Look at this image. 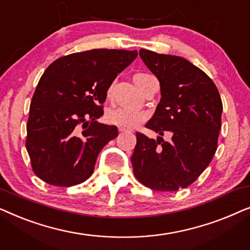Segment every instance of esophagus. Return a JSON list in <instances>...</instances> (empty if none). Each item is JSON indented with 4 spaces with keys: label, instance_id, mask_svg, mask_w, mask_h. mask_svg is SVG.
Segmentation results:
<instances>
[{
    "label": "esophagus",
    "instance_id": "esophagus-1",
    "mask_svg": "<svg viewBox=\"0 0 250 250\" xmlns=\"http://www.w3.org/2000/svg\"><path fill=\"white\" fill-rule=\"evenodd\" d=\"M118 131L121 133H125V132H128V129L122 127V126H118Z\"/></svg>",
    "mask_w": 250,
    "mask_h": 250
}]
</instances>
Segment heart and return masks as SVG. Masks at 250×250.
<instances>
[{
	"label": "heart",
	"instance_id": "b5f03b06",
	"mask_svg": "<svg viewBox=\"0 0 250 250\" xmlns=\"http://www.w3.org/2000/svg\"><path fill=\"white\" fill-rule=\"evenodd\" d=\"M148 76V74H136L134 80L136 84L139 85V81L141 78ZM112 90H114V83L108 87L107 97L110 98L112 95ZM146 119V114L145 111L136 110V109L125 108V107H116L109 109L105 114V121L109 124L122 126L124 128H134L140 124H142Z\"/></svg>",
	"mask_w": 250,
	"mask_h": 250
}]
</instances>
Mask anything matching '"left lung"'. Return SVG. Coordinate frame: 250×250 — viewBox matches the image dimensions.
Instances as JSON below:
<instances>
[{
	"mask_svg": "<svg viewBox=\"0 0 250 250\" xmlns=\"http://www.w3.org/2000/svg\"><path fill=\"white\" fill-rule=\"evenodd\" d=\"M139 53L160 83L162 99L146 124L160 136L136 133L133 172L146 188L177 191L192 184L213 159L223 104L214 82L190 61L145 49ZM166 131L170 142L163 141Z\"/></svg>",
	"mask_w": 250,
	"mask_h": 250,
	"instance_id": "1",
	"label": "left lung"
}]
</instances>
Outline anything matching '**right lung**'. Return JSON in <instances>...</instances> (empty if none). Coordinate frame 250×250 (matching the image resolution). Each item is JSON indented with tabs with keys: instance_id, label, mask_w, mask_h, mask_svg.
<instances>
[{
	"instance_id": "right-lung-1",
	"label": "right lung",
	"mask_w": 250,
	"mask_h": 250,
	"mask_svg": "<svg viewBox=\"0 0 250 250\" xmlns=\"http://www.w3.org/2000/svg\"><path fill=\"white\" fill-rule=\"evenodd\" d=\"M138 51L94 49L61 57L46 68L34 92L26 148L34 173L45 183L86 181L98 155L118 135L99 123L107 90Z\"/></svg>"
}]
</instances>
